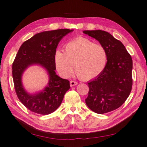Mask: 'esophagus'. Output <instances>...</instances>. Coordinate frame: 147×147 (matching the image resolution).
Segmentation results:
<instances>
[{
	"instance_id": "esophagus-1",
	"label": "esophagus",
	"mask_w": 147,
	"mask_h": 147,
	"mask_svg": "<svg viewBox=\"0 0 147 147\" xmlns=\"http://www.w3.org/2000/svg\"><path fill=\"white\" fill-rule=\"evenodd\" d=\"M78 84V82L76 81H74V80H71L70 81V85L71 87H74Z\"/></svg>"
}]
</instances>
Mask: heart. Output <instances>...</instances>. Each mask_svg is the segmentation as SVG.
<instances>
[{"label":"heart","instance_id":"heart-1","mask_svg":"<svg viewBox=\"0 0 147 147\" xmlns=\"http://www.w3.org/2000/svg\"><path fill=\"white\" fill-rule=\"evenodd\" d=\"M107 60V52L102 45L83 37L68 42L64 52L57 50L55 53L56 68L62 76H69L73 65L77 76L82 80L98 76L105 69Z\"/></svg>","mask_w":147,"mask_h":147}]
</instances>
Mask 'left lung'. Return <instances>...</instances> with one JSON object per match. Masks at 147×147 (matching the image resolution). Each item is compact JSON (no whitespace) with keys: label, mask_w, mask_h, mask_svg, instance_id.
<instances>
[{"label":"left lung","mask_w":147,"mask_h":147,"mask_svg":"<svg viewBox=\"0 0 147 147\" xmlns=\"http://www.w3.org/2000/svg\"><path fill=\"white\" fill-rule=\"evenodd\" d=\"M85 34L97 40L106 49L108 60L105 69L88 83L86 105L95 113L103 114L121 106L133 87V60L119 40L104 30H85Z\"/></svg>","instance_id":"obj_1"}]
</instances>
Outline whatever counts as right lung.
Listing matches in <instances>:
<instances>
[{"label":"right lung","instance_id":"1","mask_svg":"<svg viewBox=\"0 0 147 147\" xmlns=\"http://www.w3.org/2000/svg\"><path fill=\"white\" fill-rule=\"evenodd\" d=\"M73 30L58 29L36 34L20 47L12 65V74L17 97L31 111L48 115L55 111L62 103L64 94L70 88L68 80L57 76L55 53L59 41ZM39 63L48 71L50 80L42 92L30 95L26 92L21 81V74L28 66Z\"/></svg>","mask_w":147,"mask_h":147}]
</instances>
